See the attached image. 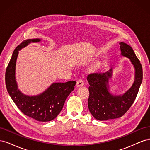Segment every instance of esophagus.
Wrapping results in <instances>:
<instances>
[{"mask_svg":"<svg viewBox=\"0 0 150 150\" xmlns=\"http://www.w3.org/2000/svg\"><path fill=\"white\" fill-rule=\"evenodd\" d=\"M84 81L83 79H79L77 81L76 86L77 87H81V86H83L84 85Z\"/></svg>","mask_w":150,"mask_h":150,"instance_id":"esophagus-1","label":"esophagus"}]
</instances>
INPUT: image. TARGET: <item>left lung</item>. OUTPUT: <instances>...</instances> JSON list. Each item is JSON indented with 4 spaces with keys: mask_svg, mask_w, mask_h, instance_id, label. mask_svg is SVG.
Masks as SVG:
<instances>
[{
    "mask_svg": "<svg viewBox=\"0 0 150 150\" xmlns=\"http://www.w3.org/2000/svg\"><path fill=\"white\" fill-rule=\"evenodd\" d=\"M121 55L129 58L135 69L134 81L131 87L122 95H112L109 91V79L112 77L111 69L104 73L89 74L88 108L99 121L116 119L123 116L132 106L143 79V69L133 49L128 44L120 42Z\"/></svg>",
    "mask_w": 150,
    "mask_h": 150,
    "instance_id": "8db88e82",
    "label": "left lung"
}]
</instances>
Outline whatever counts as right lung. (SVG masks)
Wrapping results in <instances>:
<instances>
[{
  "mask_svg": "<svg viewBox=\"0 0 150 150\" xmlns=\"http://www.w3.org/2000/svg\"><path fill=\"white\" fill-rule=\"evenodd\" d=\"M40 39H27L17 46L13 51L6 72V84L8 93L17 108L24 114L38 121L53 120L59 114L67 96L74 90L76 82L52 84L44 92L30 96L22 93L16 80V65L19 51L30 42H40Z\"/></svg>",
  "mask_w": 150,
  "mask_h": 150,
  "instance_id": "add662e5",
  "label": "right lung"
}]
</instances>
